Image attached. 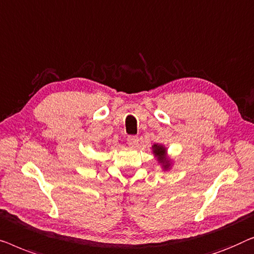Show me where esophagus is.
<instances>
[{
  "label": "esophagus",
  "instance_id": "34e87169",
  "mask_svg": "<svg viewBox=\"0 0 254 254\" xmlns=\"http://www.w3.org/2000/svg\"><path fill=\"white\" fill-rule=\"evenodd\" d=\"M138 141H139L138 135H128L127 137V144L130 146H135L138 144Z\"/></svg>",
  "mask_w": 254,
  "mask_h": 254
}]
</instances>
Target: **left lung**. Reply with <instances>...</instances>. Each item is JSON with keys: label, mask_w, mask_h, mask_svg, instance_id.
Returning <instances> with one entry per match:
<instances>
[{"label": "left lung", "mask_w": 254, "mask_h": 254, "mask_svg": "<svg viewBox=\"0 0 254 254\" xmlns=\"http://www.w3.org/2000/svg\"><path fill=\"white\" fill-rule=\"evenodd\" d=\"M152 148H153V153H154L156 158H158L159 162L162 163V167L164 169H168V168L170 167V162L169 160H167L166 158V148H164L163 146L158 145V144H155Z\"/></svg>", "instance_id": "8db88e82"}]
</instances>
